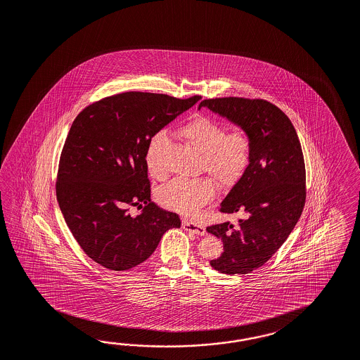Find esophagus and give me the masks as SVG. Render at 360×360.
<instances>
[{"label": "esophagus", "mask_w": 360, "mask_h": 360, "mask_svg": "<svg viewBox=\"0 0 360 360\" xmlns=\"http://www.w3.org/2000/svg\"><path fill=\"white\" fill-rule=\"evenodd\" d=\"M182 228L187 231V232H191V233L198 234V236H205V228L203 225L191 223L188 220H184L182 221Z\"/></svg>", "instance_id": "1"}]
</instances>
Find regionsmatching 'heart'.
Listing matches in <instances>:
<instances>
[{
    "instance_id": "1",
    "label": "heart",
    "mask_w": 360,
    "mask_h": 360,
    "mask_svg": "<svg viewBox=\"0 0 360 360\" xmlns=\"http://www.w3.org/2000/svg\"><path fill=\"white\" fill-rule=\"evenodd\" d=\"M178 135L200 153L199 169L211 175L219 185H232L249 164L252 141L246 132L237 129L225 134V128L211 117L198 115L179 128ZM167 141L164 131L150 137L146 149V167L150 175L161 178V149ZM214 195V188L205 178H178L158 193L160 203L179 214H193Z\"/></svg>"
}]
</instances>
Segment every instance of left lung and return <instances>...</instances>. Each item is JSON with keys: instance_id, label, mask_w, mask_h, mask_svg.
<instances>
[{"instance_id": "1", "label": "left lung", "mask_w": 360, "mask_h": 360, "mask_svg": "<svg viewBox=\"0 0 360 360\" xmlns=\"http://www.w3.org/2000/svg\"><path fill=\"white\" fill-rule=\"evenodd\" d=\"M207 107L248 134L249 164L220 203L224 214L243 212L238 226L223 223L207 228L221 238L224 253L211 261L214 270L243 275L257 270L291 234L305 205V165L300 140L288 117L263 99H205Z\"/></svg>"}]
</instances>
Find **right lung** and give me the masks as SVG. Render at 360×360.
I'll list each match as a JSON object with an SVG mask.
<instances>
[{"label": "right lung", "instance_id": "1", "mask_svg": "<svg viewBox=\"0 0 360 360\" xmlns=\"http://www.w3.org/2000/svg\"><path fill=\"white\" fill-rule=\"evenodd\" d=\"M199 96L127 91L82 110L60 157L56 196L73 237L108 270L124 271L146 261L178 214L150 200L146 149L150 137L194 106ZM129 205H145L131 217Z\"/></svg>", "mask_w": 360, "mask_h": 360}]
</instances>
